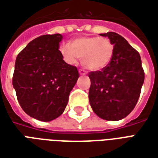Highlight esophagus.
Returning a JSON list of instances; mask_svg holds the SVG:
<instances>
[{"label":"esophagus","mask_w":158,"mask_h":158,"mask_svg":"<svg viewBox=\"0 0 158 158\" xmlns=\"http://www.w3.org/2000/svg\"><path fill=\"white\" fill-rule=\"evenodd\" d=\"M79 73L81 74V75H85V74H87V72H86L85 69H79Z\"/></svg>","instance_id":"1"}]
</instances>
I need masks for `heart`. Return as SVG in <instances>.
<instances>
[{
	"label": "heart",
	"mask_w": 158,
	"mask_h": 158,
	"mask_svg": "<svg viewBox=\"0 0 158 158\" xmlns=\"http://www.w3.org/2000/svg\"><path fill=\"white\" fill-rule=\"evenodd\" d=\"M66 62L74 64L82 58V64L90 70H102L109 65L114 53V45L108 38L84 36L60 48Z\"/></svg>",
	"instance_id": "b5f03b06"
}]
</instances>
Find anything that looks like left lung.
Listing matches in <instances>:
<instances>
[{"instance_id": "1", "label": "left lung", "mask_w": 158, "mask_h": 158, "mask_svg": "<svg viewBox=\"0 0 158 158\" xmlns=\"http://www.w3.org/2000/svg\"><path fill=\"white\" fill-rule=\"evenodd\" d=\"M114 45L109 65L89 73V101L94 113L105 120L118 121L135 108L139 100L145 73L139 52L123 36L114 32L101 34Z\"/></svg>"}]
</instances>
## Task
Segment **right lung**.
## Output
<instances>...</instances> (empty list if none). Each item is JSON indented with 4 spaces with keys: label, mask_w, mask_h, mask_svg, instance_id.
I'll return each mask as SVG.
<instances>
[{
    "label": "right lung",
    "mask_w": 158,
    "mask_h": 158,
    "mask_svg": "<svg viewBox=\"0 0 158 158\" xmlns=\"http://www.w3.org/2000/svg\"><path fill=\"white\" fill-rule=\"evenodd\" d=\"M60 34L33 40L16 58L12 85L23 110L44 122L59 117L69 102L79 74L59 51Z\"/></svg>",
    "instance_id": "obj_1"
}]
</instances>
